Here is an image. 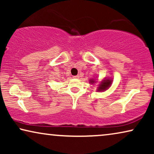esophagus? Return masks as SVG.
<instances>
[{
	"instance_id": "obj_1",
	"label": "esophagus",
	"mask_w": 154,
	"mask_h": 154,
	"mask_svg": "<svg viewBox=\"0 0 154 154\" xmlns=\"http://www.w3.org/2000/svg\"><path fill=\"white\" fill-rule=\"evenodd\" d=\"M73 79H79V75H73Z\"/></svg>"
}]
</instances>
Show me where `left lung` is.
Masks as SVG:
<instances>
[{
  "mask_svg": "<svg viewBox=\"0 0 154 154\" xmlns=\"http://www.w3.org/2000/svg\"><path fill=\"white\" fill-rule=\"evenodd\" d=\"M90 83H94V80H90ZM111 84V80H104V81L102 82V83L100 84V86L98 87V90L99 91H104V90H106L107 88H108L110 85Z\"/></svg>",
  "mask_w": 154,
  "mask_h": 154,
  "instance_id": "1",
  "label": "left lung"
}]
</instances>
